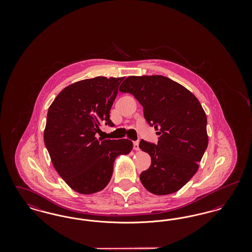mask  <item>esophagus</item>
Returning <instances> with one entry per match:
<instances>
[{"label": "esophagus", "instance_id": "obj_1", "mask_svg": "<svg viewBox=\"0 0 252 252\" xmlns=\"http://www.w3.org/2000/svg\"><path fill=\"white\" fill-rule=\"evenodd\" d=\"M133 147H134V150H135V151H139V150H140L139 142H134V143H133Z\"/></svg>", "mask_w": 252, "mask_h": 252}]
</instances>
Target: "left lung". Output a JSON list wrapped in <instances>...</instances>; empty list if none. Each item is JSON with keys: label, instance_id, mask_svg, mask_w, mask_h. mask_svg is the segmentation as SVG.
I'll use <instances>...</instances> for the list:
<instances>
[{"label": "left lung", "instance_id": "left-lung-1", "mask_svg": "<svg viewBox=\"0 0 252 252\" xmlns=\"http://www.w3.org/2000/svg\"><path fill=\"white\" fill-rule=\"evenodd\" d=\"M119 91L129 93L144 108L155 127L158 144L141 141L151 165L140 175L148 192L166 195L178 192L198 170L208 146L207 117L197 98L185 87L162 75L128 76Z\"/></svg>", "mask_w": 252, "mask_h": 252}]
</instances>
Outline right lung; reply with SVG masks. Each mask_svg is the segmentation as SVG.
Here are the masks:
<instances>
[{
	"label": "right lung",
	"instance_id": "right-lung-1",
	"mask_svg": "<svg viewBox=\"0 0 252 252\" xmlns=\"http://www.w3.org/2000/svg\"><path fill=\"white\" fill-rule=\"evenodd\" d=\"M125 77L97 76L67 86L51 104L44 144L57 172L73 191L91 194L109 182L116 158L127 155L131 141L101 140L100 124L113 126L109 111Z\"/></svg>",
	"mask_w": 252,
	"mask_h": 252
}]
</instances>
